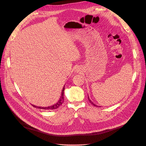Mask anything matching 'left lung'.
Masks as SVG:
<instances>
[{"mask_svg": "<svg viewBox=\"0 0 146 146\" xmlns=\"http://www.w3.org/2000/svg\"><path fill=\"white\" fill-rule=\"evenodd\" d=\"M88 100H89V101H90V103H91V104L92 105H94V106H95V107H100V106H99V105H96L95 104H94L93 102H92V101H91V100H90V98H89V96H88Z\"/></svg>", "mask_w": 146, "mask_h": 146, "instance_id": "obj_1", "label": "left lung"}]
</instances>
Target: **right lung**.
<instances>
[{
    "label": "right lung",
    "mask_w": 146,
    "mask_h": 146,
    "mask_svg": "<svg viewBox=\"0 0 146 146\" xmlns=\"http://www.w3.org/2000/svg\"><path fill=\"white\" fill-rule=\"evenodd\" d=\"M64 86H63L62 91H61V96H60V98L59 100L55 104L53 105L52 106H50V107H38V106L34 105H32V106L35 108H39V109H43V110H54V109L58 108L60 107V106L63 103V102H64Z\"/></svg>",
    "instance_id": "right-lung-1"
}]
</instances>
